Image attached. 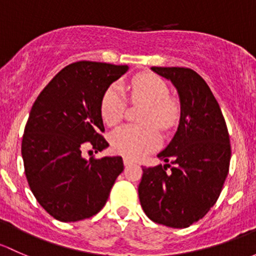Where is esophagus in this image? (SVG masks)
<instances>
[{"label":"esophagus","instance_id":"obj_1","mask_svg":"<svg viewBox=\"0 0 256 256\" xmlns=\"http://www.w3.org/2000/svg\"><path fill=\"white\" fill-rule=\"evenodd\" d=\"M123 162H124L126 166H128V165H132V164H133V160H132L130 158L124 156V158H123Z\"/></svg>","mask_w":256,"mask_h":256}]
</instances>
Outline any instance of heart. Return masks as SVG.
<instances>
[{
  "label": "heart",
  "mask_w": 256,
  "mask_h": 256,
  "mask_svg": "<svg viewBox=\"0 0 256 256\" xmlns=\"http://www.w3.org/2000/svg\"><path fill=\"white\" fill-rule=\"evenodd\" d=\"M132 101L146 104L142 113V122L146 124H126L117 128L110 136L113 149L120 154L139 159L158 146L160 129H170L178 122L180 107L168 96V88L162 78L154 74L136 76L129 86ZM127 107V97L123 88L113 84L104 91L101 100L102 120L108 126L120 122ZM156 125L154 126V124Z\"/></svg>",
  "instance_id": "1"
}]
</instances>
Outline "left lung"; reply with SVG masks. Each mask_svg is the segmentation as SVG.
Instances as JSON below:
<instances>
[{
    "label": "left lung",
    "mask_w": 256,
    "mask_h": 256,
    "mask_svg": "<svg viewBox=\"0 0 256 256\" xmlns=\"http://www.w3.org/2000/svg\"><path fill=\"white\" fill-rule=\"evenodd\" d=\"M152 70L178 90L181 114L175 136L158 154L166 164L143 168L139 201L152 222L187 228L207 214L222 191L230 162L228 129L217 100L196 71Z\"/></svg>",
    "instance_id": "left-lung-1"
}]
</instances>
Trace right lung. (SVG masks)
<instances>
[{"instance_id": "obj_1", "label": "right lung", "mask_w": 256, "mask_h": 256, "mask_svg": "<svg viewBox=\"0 0 256 256\" xmlns=\"http://www.w3.org/2000/svg\"><path fill=\"white\" fill-rule=\"evenodd\" d=\"M128 65L78 62L52 78L32 107L22 140L24 172L34 197L60 222H76L98 213L116 178L120 156L86 160L82 148L108 146L101 100Z\"/></svg>"}]
</instances>
